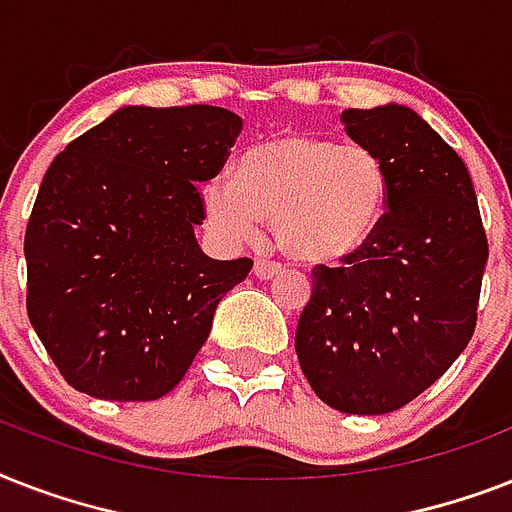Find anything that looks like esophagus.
<instances>
[{"mask_svg":"<svg viewBox=\"0 0 512 512\" xmlns=\"http://www.w3.org/2000/svg\"><path fill=\"white\" fill-rule=\"evenodd\" d=\"M281 273V265L268 260V257H260L255 260V276L257 279H273V276H279Z\"/></svg>","mask_w":512,"mask_h":512,"instance_id":"34e87169","label":"esophagus"}]
</instances>
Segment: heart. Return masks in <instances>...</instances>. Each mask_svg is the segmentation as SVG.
I'll return each mask as SVG.
<instances>
[{
  "mask_svg": "<svg viewBox=\"0 0 512 512\" xmlns=\"http://www.w3.org/2000/svg\"><path fill=\"white\" fill-rule=\"evenodd\" d=\"M390 175L364 146L284 132L249 146L236 175H215L201 199L228 241H255L273 225L279 249L303 265H342L361 255L388 212Z\"/></svg>",
  "mask_w": 512,
  "mask_h": 512,
  "instance_id": "obj_1",
  "label": "heart"
}]
</instances>
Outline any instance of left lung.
<instances>
[{
    "instance_id": "left-lung-1",
    "label": "left lung",
    "mask_w": 512,
    "mask_h": 512,
    "mask_svg": "<svg viewBox=\"0 0 512 512\" xmlns=\"http://www.w3.org/2000/svg\"><path fill=\"white\" fill-rule=\"evenodd\" d=\"M340 122L385 162L388 212L361 255L316 268L295 350L324 404L388 414L468 348L489 244L468 167L417 111L348 108Z\"/></svg>"
}]
</instances>
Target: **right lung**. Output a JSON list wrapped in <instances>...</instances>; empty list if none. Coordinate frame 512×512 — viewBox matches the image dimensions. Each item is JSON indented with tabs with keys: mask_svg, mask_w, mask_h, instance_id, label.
I'll return each mask as SVG.
<instances>
[{
	"mask_svg": "<svg viewBox=\"0 0 512 512\" xmlns=\"http://www.w3.org/2000/svg\"><path fill=\"white\" fill-rule=\"evenodd\" d=\"M241 116L122 106L55 156L26 228L28 319L68 385L156 401L183 380L252 260L196 241V183L223 170Z\"/></svg>",
	"mask_w": 512,
	"mask_h": 512,
	"instance_id": "add662e5",
	"label": "right lung"
}]
</instances>
